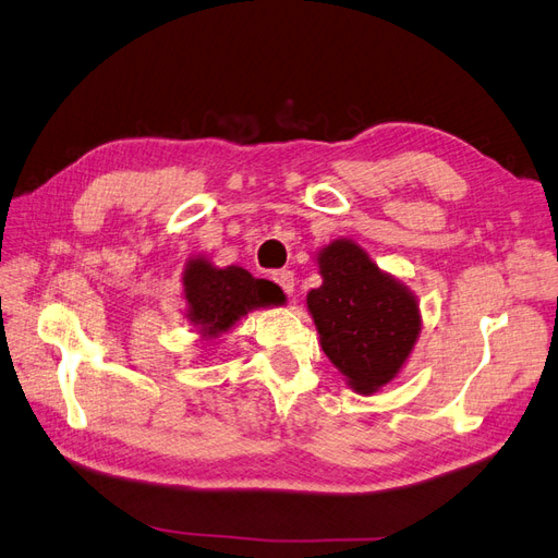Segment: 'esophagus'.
Instances as JSON below:
<instances>
[{
  "label": "esophagus",
  "mask_w": 558,
  "mask_h": 558,
  "mask_svg": "<svg viewBox=\"0 0 558 558\" xmlns=\"http://www.w3.org/2000/svg\"><path fill=\"white\" fill-rule=\"evenodd\" d=\"M272 279L281 286V291L286 295H293V291H295V275L291 272V269H277V272L272 275Z\"/></svg>",
  "instance_id": "34e87169"
}]
</instances>
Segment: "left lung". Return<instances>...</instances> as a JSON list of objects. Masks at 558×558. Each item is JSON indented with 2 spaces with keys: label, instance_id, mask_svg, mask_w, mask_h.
<instances>
[{
  "label": "left lung",
  "instance_id": "8db88e82",
  "mask_svg": "<svg viewBox=\"0 0 558 558\" xmlns=\"http://www.w3.org/2000/svg\"><path fill=\"white\" fill-rule=\"evenodd\" d=\"M324 283L307 293V310L330 363L356 393L393 381L418 340L416 295L384 272L353 240L316 253Z\"/></svg>",
  "mask_w": 558,
  "mask_h": 558
}]
</instances>
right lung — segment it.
<instances>
[{"label": "right lung", "mask_w": 558, "mask_h": 558, "mask_svg": "<svg viewBox=\"0 0 558 558\" xmlns=\"http://www.w3.org/2000/svg\"><path fill=\"white\" fill-rule=\"evenodd\" d=\"M183 300L185 318L205 340H216L248 312L283 305L286 295L277 283L256 279L240 265L214 267L195 256L183 267Z\"/></svg>", "instance_id": "obj_1"}]
</instances>
